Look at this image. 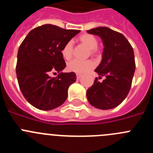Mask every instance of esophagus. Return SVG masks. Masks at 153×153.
Here are the masks:
<instances>
[{
	"instance_id": "1",
	"label": "esophagus",
	"mask_w": 153,
	"mask_h": 153,
	"mask_svg": "<svg viewBox=\"0 0 153 153\" xmlns=\"http://www.w3.org/2000/svg\"><path fill=\"white\" fill-rule=\"evenodd\" d=\"M81 77H82V74H76V78H77V79H79Z\"/></svg>"
}]
</instances>
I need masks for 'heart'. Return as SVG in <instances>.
I'll return each mask as SVG.
<instances>
[{
	"instance_id": "heart-1",
	"label": "heart",
	"mask_w": 153,
	"mask_h": 153,
	"mask_svg": "<svg viewBox=\"0 0 153 153\" xmlns=\"http://www.w3.org/2000/svg\"><path fill=\"white\" fill-rule=\"evenodd\" d=\"M79 40L82 44L86 45L91 53L94 54L95 50L98 45V41L95 36L90 34H82L79 37ZM73 45L71 42L66 43L61 50V54L63 57L66 60H70L72 57ZM94 67V63L90 60L87 61H79L77 59H74L67 64V69L71 72L76 73V74H83L86 71H89Z\"/></svg>"
}]
</instances>
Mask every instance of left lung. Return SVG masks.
Listing matches in <instances>:
<instances>
[{"label":"left lung","instance_id":"left-lung-1","mask_svg":"<svg viewBox=\"0 0 153 153\" xmlns=\"http://www.w3.org/2000/svg\"><path fill=\"white\" fill-rule=\"evenodd\" d=\"M87 33L102 39V61L95 72L105 79L100 82L96 78L86 91L89 102L96 108L108 110L117 107L125 99L131 89L135 72L134 49L121 33L108 27H97Z\"/></svg>","mask_w":153,"mask_h":153}]
</instances>
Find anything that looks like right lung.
<instances>
[{"mask_svg": "<svg viewBox=\"0 0 153 153\" xmlns=\"http://www.w3.org/2000/svg\"><path fill=\"white\" fill-rule=\"evenodd\" d=\"M80 32L45 24L31 30L18 50L16 72L19 89L29 104L49 111L64 104L68 88L76 79L74 72L63 73L66 64L61 50ZM56 70L55 78L49 76Z\"/></svg>", "mask_w": 153, "mask_h": 153, "instance_id": "1", "label": "right lung"}]
</instances>
